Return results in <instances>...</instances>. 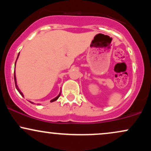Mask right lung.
I'll use <instances>...</instances> for the list:
<instances>
[{
	"label": "right lung",
	"mask_w": 151,
	"mask_h": 151,
	"mask_svg": "<svg viewBox=\"0 0 151 151\" xmlns=\"http://www.w3.org/2000/svg\"><path fill=\"white\" fill-rule=\"evenodd\" d=\"M18 55H19V54H18ZM18 58H17V59H18ZM15 63H16V61H15ZM14 79H15V87H16V89H17V90H18V91H19V93H20V94L22 95V96H23V94H22V93L21 92V91H20V90L19 89V88H18V85H17V84H16V77H15V72H14ZM60 94L58 95V96H57V97H55V99H52L51 101V102H53V101H56L57 99H58L60 97ZM31 103H32V102H31Z\"/></svg>",
	"instance_id": "1"
}]
</instances>
